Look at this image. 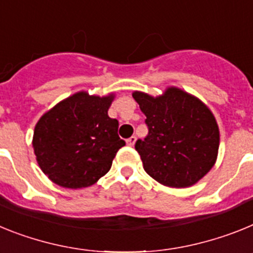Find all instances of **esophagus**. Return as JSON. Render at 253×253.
<instances>
[{
	"label": "esophagus",
	"mask_w": 253,
	"mask_h": 253,
	"mask_svg": "<svg viewBox=\"0 0 253 253\" xmlns=\"http://www.w3.org/2000/svg\"><path fill=\"white\" fill-rule=\"evenodd\" d=\"M136 136H131V137H129V139H127L126 140V142H127V145H128V146H133V145H135V142H136Z\"/></svg>",
	"instance_id": "obj_1"
}]
</instances>
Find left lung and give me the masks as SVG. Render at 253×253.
Instances as JSON below:
<instances>
[{"mask_svg": "<svg viewBox=\"0 0 253 253\" xmlns=\"http://www.w3.org/2000/svg\"><path fill=\"white\" fill-rule=\"evenodd\" d=\"M146 116L149 133L135 149L145 172L167 187L197 183L214 167L219 151V126L208 105L177 86L162 95L133 91Z\"/></svg>", "mask_w": 253, "mask_h": 253, "instance_id": "obj_1", "label": "left lung"}]
</instances>
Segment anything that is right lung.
I'll use <instances>...</instances> for the list:
<instances>
[{
  "instance_id": "add662e5",
  "label": "right lung",
  "mask_w": 253,
  "mask_h": 253,
  "mask_svg": "<svg viewBox=\"0 0 253 253\" xmlns=\"http://www.w3.org/2000/svg\"><path fill=\"white\" fill-rule=\"evenodd\" d=\"M116 94L78 91L57 103L35 125L33 149L42 172L65 188H84L108 173L120 139L118 121L108 116Z\"/></svg>"
}]
</instances>
